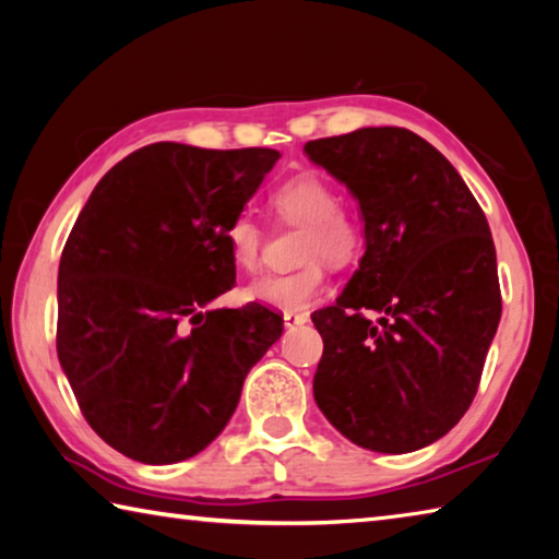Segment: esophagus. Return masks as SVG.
I'll return each instance as SVG.
<instances>
[{
    "label": "esophagus",
    "mask_w": 559,
    "mask_h": 559,
    "mask_svg": "<svg viewBox=\"0 0 559 559\" xmlns=\"http://www.w3.org/2000/svg\"><path fill=\"white\" fill-rule=\"evenodd\" d=\"M306 323H308L306 313H283V325H286V328H298V325H306Z\"/></svg>",
    "instance_id": "34e87169"
}]
</instances>
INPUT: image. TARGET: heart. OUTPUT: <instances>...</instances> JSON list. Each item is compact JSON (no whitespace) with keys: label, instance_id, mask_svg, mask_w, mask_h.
<instances>
[{"label":"heart","instance_id":"b5f03b06","mask_svg":"<svg viewBox=\"0 0 559 559\" xmlns=\"http://www.w3.org/2000/svg\"><path fill=\"white\" fill-rule=\"evenodd\" d=\"M271 204L286 222L306 226L300 259L308 263L296 271L266 273L257 278L246 288V298L259 306L283 310V313H302L316 306L328 288L323 263L316 259H323L333 266H345L357 257L362 246V231L353 216L337 206L340 197L335 187L313 173L286 179L271 194ZM226 243H229L231 261L241 271L259 266L261 226L251 214H239L229 224Z\"/></svg>","mask_w":559,"mask_h":559}]
</instances>
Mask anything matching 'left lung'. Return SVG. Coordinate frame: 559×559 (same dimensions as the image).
<instances>
[{
    "instance_id": "8db88e82",
    "label": "left lung",
    "mask_w": 559,
    "mask_h": 559,
    "mask_svg": "<svg viewBox=\"0 0 559 559\" xmlns=\"http://www.w3.org/2000/svg\"><path fill=\"white\" fill-rule=\"evenodd\" d=\"M302 153L347 187L365 224L353 278L313 313L323 337L316 402L362 449L429 447L466 414L500 323L486 214L412 130L359 128Z\"/></svg>"
}]
</instances>
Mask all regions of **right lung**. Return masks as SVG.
I'll return each instance as SVG.
<instances>
[{
	"label": "right lung",
	"instance_id": "obj_1",
	"mask_svg": "<svg viewBox=\"0 0 559 559\" xmlns=\"http://www.w3.org/2000/svg\"><path fill=\"white\" fill-rule=\"evenodd\" d=\"M281 153L155 143L100 179L59 263L61 370L98 437L165 466L219 437L246 374L283 333L236 281L226 229Z\"/></svg>",
	"mask_w": 559,
	"mask_h": 559
}]
</instances>
